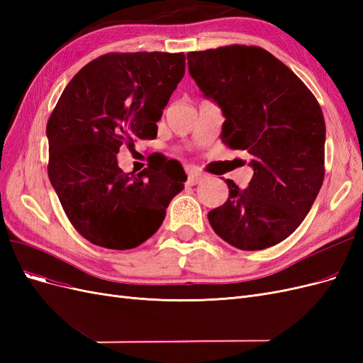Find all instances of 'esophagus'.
Listing matches in <instances>:
<instances>
[{
    "label": "esophagus",
    "instance_id": "esophagus-1",
    "mask_svg": "<svg viewBox=\"0 0 363 363\" xmlns=\"http://www.w3.org/2000/svg\"><path fill=\"white\" fill-rule=\"evenodd\" d=\"M206 177L204 174H201V172H191L189 174V177H188V186H195V184H199L203 179Z\"/></svg>",
    "mask_w": 363,
    "mask_h": 363
}]
</instances>
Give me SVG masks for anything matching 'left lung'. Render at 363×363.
I'll return each instance as SVG.
<instances>
[{"mask_svg": "<svg viewBox=\"0 0 363 363\" xmlns=\"http://www.w3.org/2000/svg\"><path fill=\"white\" fill-rule=\"evenodd\" d=\"M189 74L221 107L223 142L251 155L247 189L233 180L227 201L207 218L215 233L256 251L292 235L324 180L325 123L312 92L284 63L259 47L188 52Z\"/></svg>", "mask_w": 363, "mask_h": 363, "instance_id": "1", "label": "left lung"}]
</instances>
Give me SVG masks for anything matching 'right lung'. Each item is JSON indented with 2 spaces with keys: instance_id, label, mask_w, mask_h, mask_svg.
<instances>
[{
  "instance_id": "add662e5",
  "label": "right lung",
  "mask_w": 363,
  "mask_h": 363,
  "mask_svg": "<svg viewBox=\"0 0 363 363\" xmlns=\"http://www.w3.org/2000/svg\"><path fill=\"white\" fill-rule=\"evenodd\" d=\"M183 52H111L87 63L65 87L48 124V177L65 213L84 239L130 250L155 235L183 191L177 160H150L124 172L123 144L155 139L156 123L184 75Z\"/></svg>"
}]
</instances>
